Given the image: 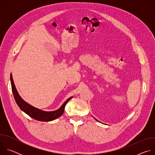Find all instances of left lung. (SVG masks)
Returning a JSON list of instances; mask_svg holds the SVG:
<instances>
[{
	"label": "left lung",
	"instance_id": "1",
	"mask_svg": "<svg viewBox=\"0 0 155 155\" xmlns=\"http://www.w3.org/2000/svg\"><path fill=\"white\" fill-rule=\"evenodd\" d=\"M95 120H96V121H97V120H96V119H95Z\"/></svg>",
	"mask_w": 155,
	"mask_h": 155
}]
</instances>
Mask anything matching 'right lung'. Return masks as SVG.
Wrapping results in <instances>:
<instances>
[{
	"label": "right lung",
	"instance_id": "add662e5",
	"mask_svg": "<svg viewBox=\"0 0 155 155\" xmlns=\"http://www.w3.org/2000/svg\"><path fill=\"white\" fill-rule=\"evenodd\" d=\"M10 81H11V84H12V92H13L15 101L18 104V105L19 106V107L20 108V109L22 110V111H23L26 114H28L31 118L38 121H50L59 118L63 114L65 105L67 104V103L69 101V100H71L72 98V97H71L70 98H69L67 101H65V102L62 105V106L59 108L55 110V111H52V112L43 111V110L37 108L32 106L31 105L28 104L21 97V96L19 95L16 89L12 74L10 75Z\"/></svg>",
	"mask_w": 155,
	"mask_h": 155
}]
</instances>
